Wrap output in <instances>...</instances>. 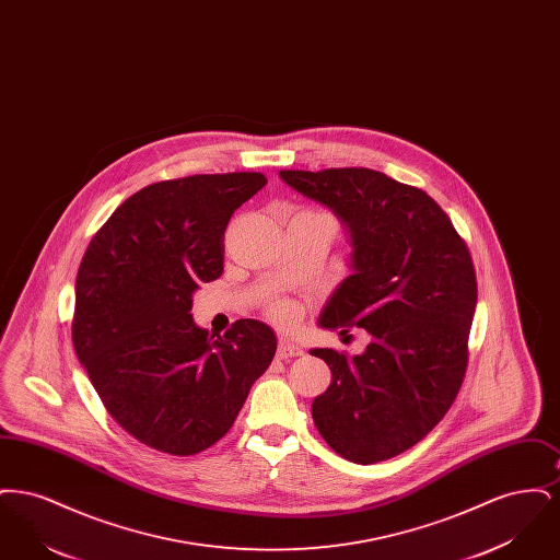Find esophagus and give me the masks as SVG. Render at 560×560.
<instances>
[{"instance_id":"esophagus-1","label":"esophagus","mask_w":560,"mask_h":560,"mask_svg":"<svg viewBox=\"0 0 560 560\" xmlns=\"http://www.w3.org/2000/svg\"><path fill=\"white\" fill-rule=\"evenodd\" d=\"M298 354H302V348L293 345L292 340H285V338L279 340V345H277V357L279 359H290V357H298Z\"/></svg>"}]
</instances>
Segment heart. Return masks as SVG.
<instances>
[{
  "label": "heart",
  "mask_w": 560,
  "mask_h": 560,
  "mask_svg": "<svg viewBox=\"0 0 560 560\" xmlns=\"http://www.w3.org/2000/svg\"><path fill=\"white\" fill-rule=\"evenodd\" d=\"M270 315H272L275 319L281 320V323H288V320L293 319V308L290 304H275V306L270 308Z\"/></svg>",
  "instance_id": "obj_1"
}]
</instances>
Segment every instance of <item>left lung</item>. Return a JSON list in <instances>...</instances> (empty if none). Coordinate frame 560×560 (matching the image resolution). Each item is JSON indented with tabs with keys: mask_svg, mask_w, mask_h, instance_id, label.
I'll use <instances>...</instances> for the list:
<instances>
[{
	"mask_svg": "<svg viewBox=\"0 0 560 560\" xmlns=\"http://www.w3.org/2000/svg\"><path fill=\"white\" fill-rule=\"evenodd\" d=\"M281 180L347 224L352 275L327 300L325 329L365 327L372 342L348 357L313 348L331 370L313 400L327 445L354 464L407 452L436 427L468 365L477 275L466 241L422 188L368 167L281 170Z\"/></svg>",
	"mask_w": 560,
	"mask_h": 560,
	"instance_id": "obj_1",
	"label": "left lung"
}]
</instances>
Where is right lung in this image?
<instances>
[{"label": "right lung", "mask_w": 560, "mask_h": 560, "mask_svg": "<svg viewBox=\"0 0 560 560\" xmlns=\"http://www.w3.org/2000/svg\"><path fill=\"white\" fill-rule=\"evenodd\" d=\"M260 172L197 174L140 188L81 258L73 347L110 418L172 455L212 447L233 427L277 338L254 319L224 336L195 325L192 292L224 270L231 215Z\"/></svg>", "instance_id": "add662e5"}]
</instances>
